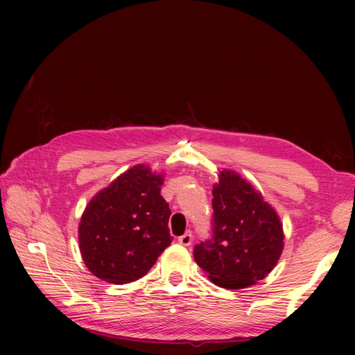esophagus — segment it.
Wrapping results in <instances>:
<instances>
[{"label": "esophagus", "instance_id": "1", "mask_svg": "<svg viewBox=\"0 0 355 355\" xmlns=\"http://www.w3.org/2000/svg\"><path fill=\"white\" fill-rule=\"evenodd\" d=\"M178 241L182 244V245H189L192 243V232L188 231L185 232L184 235H180V237L178 239Z\"/></svg>", "mask_w": 355, "mask_h": 355}]
</instances>
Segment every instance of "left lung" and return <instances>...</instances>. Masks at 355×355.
I'll use <instances>...</instances> for the list:
<instances>
[{
    "mask_svg": "<svg viewBox=\"0 0 355 355\" xmlns=\"http://www.w3.org/2000/svg\"><path fill=\"white\" fill-rule=\"evenodd\" d=\"M213 237L196 245L194 259L223 288H245L270 274L284 247L275 209L237 171L223 168L213 185Z\"/></svg>",
    "mask_w": 355,
    "mask_h": 355,
    "instance_id": "left-lung-1",
    "label": "left lung"
}]
</instances>
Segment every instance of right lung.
Listing matches in <instances>:
<instances>
[{
	"label": "right lung",
	"instance_id": "add662e5",
	"mask_svg": "<svg viewBox=\"0 0 355 355\" xmlns=\"http://www.w3.org/2000/svg\"><path fill=\"white\" fill-rule=\"evenodd\" d=\"M163 182L164 173L137 164L90 200L80 220L78 243L93 275L112 284L136 282L170 245L171 211L159 194Z\"/></svg>",
	"mask_w": 355,
	"mask_h": 355
}]
</instances>
